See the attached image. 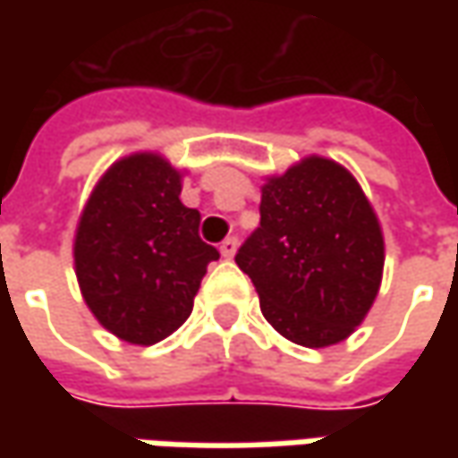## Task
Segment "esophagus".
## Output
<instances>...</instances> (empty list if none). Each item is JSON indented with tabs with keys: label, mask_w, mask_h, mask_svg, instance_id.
I'll return each instance as SVG.
<instances>
[{
	"label": "esophagus",
	"mask_w": 458,
	"mask_h": 458,
	"mask_svg": "<svg viewBox=\"0 0 458 458\" xmlns=\"http://www.w3.org/2000/svg\"><path fill=\"white\" fill-rule=\"evenodd\" d=\"M237 247H239V239L237 237H226V239H224V242H221L219 252L224 257H234V252H237Z\"/></svg>",
	"instance_id": "34e87169"
}]
</instances>
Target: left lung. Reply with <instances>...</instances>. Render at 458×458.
<instances>
[{
	"label": "left lung",
	"instance_id": "left-lung-1",
	"mask_svg": "<svg viewBox=\"0 0 458 458\" xmlns=\"http://www.w3.org/2000/svg\"><path fill=\"white\" fill-rule=\"evenodd\" d=\"M234 259L267 324L318 349L346 339L372 308L385 244L360 183L334 160L308 157L265 183L259 226Z\"/></svg>",
	"mask_w": 458,
	"mask_h": 458
}]
</instances>
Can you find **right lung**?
Returning <instances> with one entry per match:
<instances>
[{"mask_svg":"<svg viewBox=\"0 0 458 458\" xmlns=\"http://www.w3.org/2000/svg\"><path fill=\"white\" fill-rule=\"evenodd\" d=\"M201 214L181 203V173L160 155H130L106 170L76 232L86 306L119 339L157 344L193 310L216 247L199 237Z\"/></svg>","mask_w":458,"mask_h":458,"instance_id":"add662e5","label":"right lung"}]
</instances>
